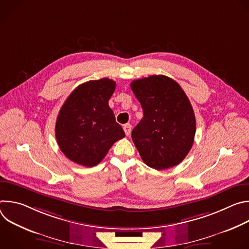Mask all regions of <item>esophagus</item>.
I'll return each instance as SVG.
<instances>
[{
  "label": "esophagus",
  "instance_id": "esophagus-1",
  "mask_svg": "<svg viewBox=\"0 0 249 249\" xmlns=\"http://www.w3.org/2000/svg\"><path fill=\"white\" fill-rule=\"evenodd\" d=\"M123 130H124V132H125V134H126V136H129V135L131 134L132 126H131L130 124H125V125L123 126Z\"/></svg>",
  "mask_w": 249,
  "mask_h": 249
}]
</instances>
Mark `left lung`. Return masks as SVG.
Returning <instances> with one entry per match:
<instances>
[{
  "label": "left lung",
  "mask_w": 249,
  "mask_h": 249,
  "mask_svg": "<svg viewBox=\"0 0 249 249\" xmlns=\"http://www.w3.org/2000/svg\"><path fill=\"white\" fill-rule=\"evenodd\" d=\"M131 89L144 112L132 131L142 160L155 169L180 163L192 148L196 132L187 95L174 80L163 75L135 80Z\"/></svg>",
  "instance_id": "8db88e82"
}]
</instances>
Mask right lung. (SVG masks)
I'll return each instance as SVG.
<instances>
[{
	"instance_id": "add662e5",
	"label": "right lung",
	"mask_w": 249,
	"mask_h": 249,
	"mask_svg": "<svg viewBox=\"0 0 249 249\" xmlns=\"http://www.w3.org/2000/svg\"><path fill=\"white\" fill-rule=\"evenodd\" d=\"M116 83L103 78L80 85L64 102L57 117L55 135L64 155L91 167L98 164L116 141L125 137L108 100Z\"/></svg>"
}]
</instances>
